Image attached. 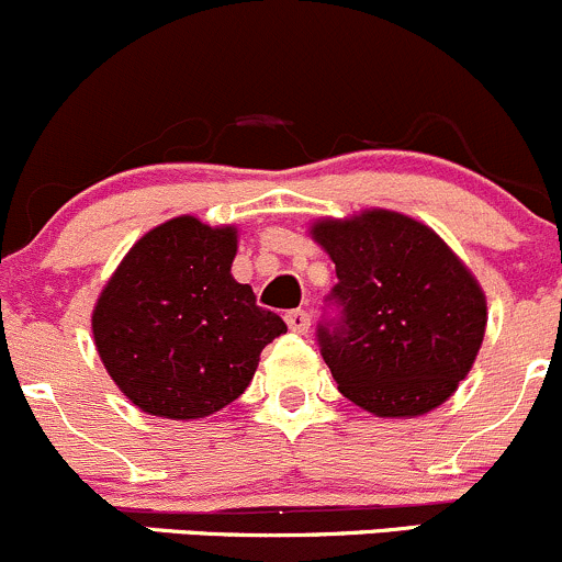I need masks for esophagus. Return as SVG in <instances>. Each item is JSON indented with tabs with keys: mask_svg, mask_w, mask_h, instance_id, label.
<instances>
[{
	"mask_svg": "<svg viewBox=\"0 0 562 562\" xmlns=\"http://www.w3.org/2000/svg\"><path fill=\"white\" fill-rule=\"evenodd\" d=\"M285 323L291 331L307 334L310 331V313H304V310H291V313L285 315Z\"/></svg>",
	"mask_w": 562,
	"mask_h": 562,
	"instance_id": "esophagus-1",
	"label": "esophagus"
}]
</instances>
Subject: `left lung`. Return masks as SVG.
Returning <instances> with one entry per match:
<instances>
[{
    "instance_id": "1",
    "label": "left lung",
    "mask_w": 562,
    "mask_h": 562,
    "mask_svg": "<svg viewBox=\"0 0 562 562\" xmlns=\"http://www.w3.org/2000/svg\"><path fill=\"white\" fill-rule=\"evenodd\" d=\"M337 269V317L317 345L339 391L381 418L424 416L454 394L484 342L486 299L451 247L413 217L367 209L317 220Z\"/></svg>"
}]
</instances>
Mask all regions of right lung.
<instances>
[{"label":"right lung","mask_w":562,"mask_h":562,"mask_svg":"<svg viewBox=\"0 0 562 562\" xmlns=\"http://www.w3.org/2000/svg\"><path fill=\"white\" fill-rule=\"evenodd\" d=\"M236 228L173 217L108 280L92 334L111 381L149 416L203 418L245 394L260 350L288 331L234 280Z\"/></svg>","instance_id":"1"}]
</instances>
